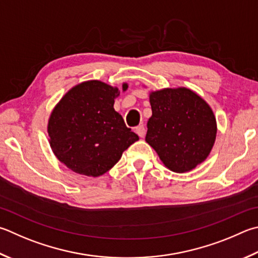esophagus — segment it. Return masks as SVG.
Returning a JSON list of instances; mask_svg holds the SVG:
<instances>
[{
    "mask_svg": "<svg viewBox=\"0 0 258 258\" xmlns=\"http://www.w3.org/2000/svg\"><path fill=\"white\" fill-rule=\"evenodd\" d=\"M135 132H137V134L139 135L140 138H144V135H145V128H144V126L143 125H139L137 128H135Z\"/></svg>",
    "mask_w": 258,
    "mask_h": 258,
    "instance_id": "1",
    "label": "esophagus"
}]
</instances>
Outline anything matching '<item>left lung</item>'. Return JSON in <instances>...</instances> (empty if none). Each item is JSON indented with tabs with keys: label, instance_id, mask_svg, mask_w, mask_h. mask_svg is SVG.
Wrapping results in <instances>:
<instances>
[{
	"label": "left lung",
	"instance_id": "8db88e82",
	"mask_svg": "<svg viewBox=\"0 0 258 258\" xmlns=\"http://www.w3.org/2000/svg\"><path fill=\"white\" fill-rule=\"evenodd\" d=\"M152 116L145 141L168 169L182 174L207 160L217 139V119L202 97L185 87L149 93Z\"/></svg>",
	"mask_w": 258,
	"mask_h": 258
}]
</instances>
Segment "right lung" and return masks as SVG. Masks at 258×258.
I'll return each instance as SVG.
<instances>
[{"label":"right lung","mask_w":258,"mask_h":258,"mask_svg":"<svg viewBox=\"0 0 258 258\" xmlns=\"http://www.w3.org/2000/svg\"><path fill=\"white\" fill-rule=\"evenodd\" d=\"M128 84H121L126 91ZM117 87L99 80L77 84L53 108L47 132L51 151L77 174L99 177L111 169L139 137L114 109Z\"/></svg>","instance_id":"1"}]
</instances>
